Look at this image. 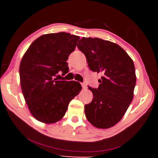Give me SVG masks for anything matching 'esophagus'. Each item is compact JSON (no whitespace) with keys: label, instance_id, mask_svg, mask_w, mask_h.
<instances>
[{"label":"esophagus","instance_id":"esophagus-1","mask_svg":"<svg viewBox=\"0 0 158 158\" xmlns=\"http://www.w3.org/2000/svg\"><path fill=\"white\" fill-rule=\"evenodd\" d=\"M81 86L83 88V89H86V85H85V83H82L81 84Z\"/></svg>","mask_w":158,"mask_h":158}]
</instances>
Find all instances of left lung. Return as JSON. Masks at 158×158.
<instances>
[{"label": "left lung", "mask_w": 158, "mask_h": 158, "mask_svg": "<svg viewBox=\"0 0 158 158\" xmlns=\"http://www.w3.org/2000/svg\"><path fill=\"white\" fill-rule=\"evenodd\" d=\"M77 47L86 57L90 70L102 74L85 115L98 128H109L121 121L132 100L136 84L133 60L119 45L98 37H82Z\"/></svg>", "instance_id": "8db88e82"}]
</instances>
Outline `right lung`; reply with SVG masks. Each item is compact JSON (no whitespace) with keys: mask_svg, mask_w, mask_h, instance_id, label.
<instances>
[{"mask_svg":"<svg viewBox=\"0 0 158 158\" xmlns=\"http://www.w3.org/2000/svg\"><path fill=\"white\" fill-rule=\"evenodd\" d=\"M79 38L65 32L43 35L30 45L21 59V90L37 121L45 123L59 121L70 101L81 91L79 82L55 78L59 72L64 75L69 72L67 60Z\"/></svg>","mask_w":158,"mask_h":158,"instance_id":"1","label":"right lung"}]
</instances>
